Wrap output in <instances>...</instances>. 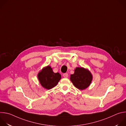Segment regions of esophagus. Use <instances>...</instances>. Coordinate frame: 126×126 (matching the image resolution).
Here are the masks:
<instances>
[{"label": "esophagus", "instance_id": "esophagus-1", "mask_svg": "<svg viewBox=\"0 0 126 126\" xmlns=\"http://www.w3.org/2000/svg\"><path fill=\"white\" fill-rule=\"evenodd\" d=\"M63 76L64 78H67L68 77V73H64L63 75Z\"/></svg>", "mask_w": 126, "mask_h": 126}]
</instances>
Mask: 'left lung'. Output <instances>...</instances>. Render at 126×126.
<instances>
[{"label":"left lung","instance_id":"8db88e82","mask_svg":"<svg viewBox=\"0 0 126 126\" xmlns=\"http://www.w3.org/2000/svg\"><path fill=\"white\" fill-rule=\"evenodd\" d=\"M70 79L75 87L83 90L91 84L93 76L88 69L83 67H76L74 73L70 75Z\"/></svg>","mask_w":126,"mask_h":126}]
</instances>
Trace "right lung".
Instances as JSON below:
<instances>
[{
  "label": "right lung",
  "mask_w": 126,
  "mask_h": 126,
  "mask_svg": "<svg viewBox=\"0 0 126 126\" xmlns=\"http://www.w3.org/2000/svg\"><path fill=\"white\" fill-rule=\"evenodd\" d=\"M38 80L44 88L49 90L54 87L61 79L59 73H54L50 66H47L39 72L37 75Z\"/></svg>",
  "instance_id": "obj_1"
}]
</instances>
